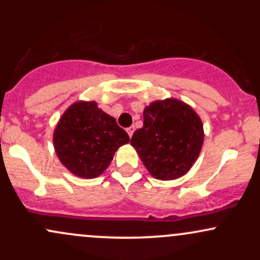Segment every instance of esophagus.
<instances>
[{
  "label": "esophagus",
  "instance_id": "obj_1",
  "mask_svg": "<svg viewBox=\"0 0 260 260\" xmlns=\"http://www.w3.org/2000/svg\"><path fill=\"white\" fill-rule=\"evenodd\" d=\"M134 129H136V128H134V126H131V127L127 128V133H128V136L131 137V138H132V136H133V133H134Z\"/></svg>",
  "mask_w": 260,
  "mask_h": 260
}]
</instances>
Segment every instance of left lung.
I'll return each instance as SVG.
<instances>
[{
    "label": "left lung",
    "instance_id": "1",
    "mask_svg": "<svg viewBox=\"0 0 260 260\" xmlns=\"http://www.w3.org/2000/svg\"><path fill=\"white\" fill-rule=\"evenodd\" d=\"M143 127L131 145L154 178L170 181L189 171L198 159L204 129L201 117L183 101L157 100L143 111Z\"/></svg>",
    "mask_w": 260,
    "mask_h": 260
}]
</instances>
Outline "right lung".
I'll list each match as a JSON object with an SVG mask.
<instances>
[{
    "instance_id": "1",
    "label": "right lung",
    "mask_w": 260,
    "mask_h": 260,
    "mask_svg": "<svg viewBox=\"0 0 260 260\" xmlns=\"http://www.w3.org/2000/svg\"><path fill=\"white\" fill-rule=\"evenodd\" d=\"M129 137L95 101H77L66 110L53 132L57 157L71 174L95 178L107 169Z\"/></svg>"
}]
</instances>
